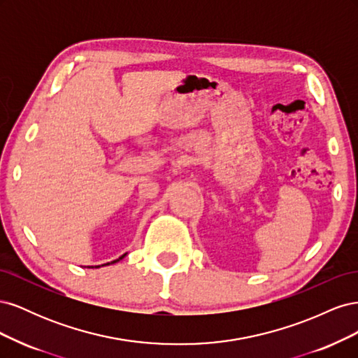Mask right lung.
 I'll use <instances>...</instances> for the list:
<instances>
[{
    "label": "right lung",
    "instance_id": "obj_1",
    "mask_svg": "<svg viewBox=\"0 0 358 358\" xmlns=\"http://www.w3.org/2000/svg\"><path fill=\"white\" fill-rule=\"evenodd\" d=\"M127 254H124V255H121L117 259H113V262H110V263H106V264H101V266H109V264H113V263H117V262H121V259L125 257ZM101 266H95V267H101ZM88 267H94V266H88Z\"/></svg>",
    "mask_w": 358,
    "mask_h": 358
}]
</instances>
